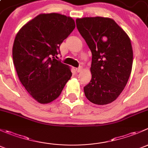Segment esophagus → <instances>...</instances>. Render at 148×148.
Returning <instances> with one entry per match:
<instances>
[{
    "mask_svg": "<svg viewBox=\"0 0 148 148\" xmlns=\"http://www.w3.org/2000/svg\"><path fill=\"white\" fill-rule=\"evenodd\" d=\"M76 71H77V72H81V71H82V67L80 66V67H79V68H77L76 69Z\"/></svg>",
    "mask_w": 148,
    "mask_h": 148,
    "instance_id": "obj_1",
    "label": "esophagus"
}]
</instances>
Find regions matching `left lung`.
I'll return each instance as SVG.
<instances>
[{"instance_id": "8db88e82", "label": "left lung", "mask_w": 148, "mask_h": 148, "mask_svg": "<svg viewBox=\"0 0 148 148\" xmlns=\"http://www.w3.org/2000/svg\"><path fill=\"white\" fill-rule=\"evenodd\" d=\"M76 23L92 54V79L84 87L85 96L95 104H110L122 93L132 71L130 38L110 18L85 17Z\"/></svg>"}]
</instances>
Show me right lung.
I'll list each match as a JSON object with an SVG mask.
<instances>
[{
    "instance_id": "1",
    "label": "right lung",
    "mask_w": 148,
    "mask_h": 148,
    "mask_svg": "<svg viewBox=\"0 0 148 148\" xmlns=\"http://www.w3.org/2000/svg\"><path fill=\"white\" fill-rule=\"evenodd\" d=\"M75 28L74 19L59 13H41L17 33L13 60L19 80L29 95L41 104L59 97L71 71L56 59L64 40Z\"/></svg>"
}]
</instances>
